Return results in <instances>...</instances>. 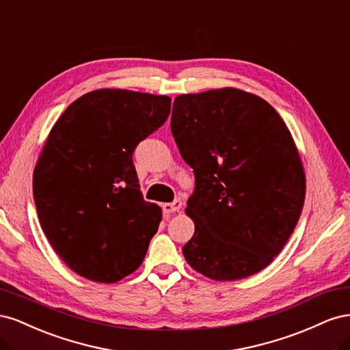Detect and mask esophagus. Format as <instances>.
I'll use <instances>...</instances> for the list:
<instances>
[{"instance_id":"1","label":"esophagus","mask_w":350,"mask_h":350,"mask_svg":"<svg viewBox=\"0 0 350 350\" xmlns=\"http://www.w3.org/2000/svg\"><path fill=\"white\" fill-rule=\"evenodd\" d=\"M162 208H163L165 213H175V211H179L183 208V203L179 200H175L174 203H165L162 206Z\"/></svg>"}]
</instances>
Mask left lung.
Here are the masks:
<instances>
[{
	"label": "left lung",
	"mask_w": 350,
	"mask_h": 350,
	"mask_svg": "<svg viewBox=\"0 0 350 350\" xmlns=\"http://www.w3.org/2000/svg\"><path fill=\"white\" fill-rule=\"evenodd\" d=\"M171 129L196 175L187 262L217 282L266 269L298 224L306 187L282 116L257 94L224 88L176 96Z\"/></svg>",
	"instance_id": "left-lung-1"
}]
</instances>
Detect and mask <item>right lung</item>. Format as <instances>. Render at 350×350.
<instances>
[{
  "label": "right lung",
  "instance_id": "right-lung-1",
  "mask_svg": "<svg viewBox=\"0 0 350 350\" xmlns=\"http://www.w3.org/2000/svg\"><path fill=\"white\" fill-rule=\"evenodd\" d=\"M171 98L98 89L52 126L33 172L38 217L58 257L99 283L142 266L162 208L143 200L133 152L163 125Z\"/></svg>",
  "mask_w": 350,
  "mask_h": 350
}]
</instances>
